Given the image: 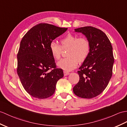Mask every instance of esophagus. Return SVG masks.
I'll return each mask as SVG.
<instances>
[{
    "instance_id": "34e87169",
    "label": "esophagus",
    "mask_w": 127,
    "mask_h": 127,
    "mask_svg": "<svg viewBox=\"0 0 127 127\" xmlns=\"http://www.w3.org/2000/svg\"><path fill=\"white\" fill-rule=\"evenodd\" d=\"M69 74H70V73H69V72H66V71H64V75L65 76L69 75Z\"/></svg>"
}]
</instances>
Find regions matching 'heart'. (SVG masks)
<instances>
[{"label": "heart", "mask_w": 127, "mask_h": 127, "mask_svg": "<svg viewBox=\"0 0 127 127\" xmlns=\"http://www.w3.org/2000/svg\"><path fill=\"white\" fill-rule=\"evenodd\" d=\"M61 46L52 41L50 43L49 49L52 56L56 60H60L62 50L68 49L66 56L68 57L62 59L57 63L60 69L70 71L77 66L78 62H83L89 55L90 44L84 37L69 33L61 40Z\"/></svg>", "instance_id": "obj_1"}]
</instances>
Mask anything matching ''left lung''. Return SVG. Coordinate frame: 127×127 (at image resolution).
<instances>
[{
  "instance_id": "left-lung-1",
  "label": "left lung",
  "mask_w": 127,
  "mask_h": 127,
  "mask_svg": "<svg viewBox=\"0 0 127 127\" xmlns=\"http://www.w3.org/2000/svg\"><path fill=\"white\" fill-rule=\"evenodd\" d=\"M75 32L86 37L90 52L79 67V81L73 91L79 97L91 98L102 93L110 80L114 62L113 47L107 35L98 29L85 26L75 29Z\"/></svg>"
}]
</instances>
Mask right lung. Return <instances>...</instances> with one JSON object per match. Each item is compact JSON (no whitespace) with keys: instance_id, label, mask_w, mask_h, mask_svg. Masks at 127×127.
I'll return each instance as SVG.
<instances>
[{"instance_id":"obj_1","label":"right lung","mask_w":127,"mask_h":127,"mask_svg":"<svg viewBox=\"0 0 127 127\" xmlns=\"http://www.w3.org/2000/svg\"><path fill=\"white\" fill-rule=\"evenodd\" d=\"M67 29L39 24L32 28L20 42L17 73L24 89L35 98L44 99L52 96L57 81L63 77V70L56 68L49 45ZM50 68L53 69L48 72Z\"/></svg>"}]
</instances>
